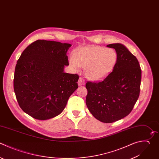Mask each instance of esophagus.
Returning a JSON list of instances; mask_svg holds the SVG:
<instances>
[{
  "instance_id": "1",
  "label": "esophagus",
  "mask_w": 159,
  "mask_h": 159,
  "mask_svg": "<svg viewBox=\"0 0 159 159\" xmlns=\"http://www.w3.org/2000/svg\"><path fill=\"white\" fill-rule=\"evenodd\" d=\"M78 84V86H83V85H84V84H85V80H84L83 78L80 77V78H79Z\"/></svg>"
}]
</instances>
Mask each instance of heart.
<instances>
[{"instance_id": "1", "label": "heart", "mask_w": 159, "mask_h": 159, "mask_svg": "<svg viewBox=\"0 0 159 159\" xmlns=\"http://www.w3.org/2000/svg\"><path fill=\"white\" fill-rule=\"evenodd\" d=\"M118 60L117 53L112 48L99 46L85 47L70 57V64L75 70L84 68L86 76L91 80H99L110 74Z\"/></svg>"}]
</instances>
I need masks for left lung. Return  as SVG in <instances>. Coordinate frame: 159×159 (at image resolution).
Returning a JSON list of instances; mask_svg holds the SVG:
<instances>
[{"mask_svg":"<svg viewBox=\"0 0 159 159\" xmlns=\"http://www.w3.org/2000/svg\"><path fill=\"white\" fill-rule=\"evenodd\" d=\"M107 47L117 52V64L103 80L86 83V104L96 119L111 123L132 111L140 94L141 69L136 57L124 45L112 43Z\"/></svg>","mask_w":159,"mask_h":159,"instance_id":"left-lung-1","label":"left lung"}]
</instances>
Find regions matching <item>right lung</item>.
<instances>
[{"label":"right lung","instance_id":"obj_1","mask_svg":"<svg viewBox=\"0 0 159 159\" xmlns=\"http://www.w3.org/2000/svg\"><path fill=\"white\" fill-rule=\"evenodd\" d=\"M69 43L38 40L29 45L17 62L14 89L20 108L39 120L55 117L64 110L78 88L79 76L64 73L69 65Z\"/></svg>","mask_w":159,"mask_h":159}]
</instances>
